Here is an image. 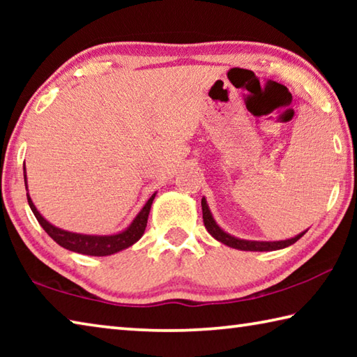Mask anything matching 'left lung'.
Returning <instances> with one entry per match:
<instances>
[{
	"label": "left lung",
	"instance_id": "1",
	"mask_svg": "<svg viewBox=\"0 0 357 357\" xmlns=\"http://www.w3.org/2000/svg\"><path fill=\"white\" fill-rule=\"evenodd\" d=\"M202 209H203V222L204 227H206L208 233L211 236L215 238L219 243L225 244L228 247H233V249L238 250H250V252H271V250H279V249H285V247L294 244L296 241L301 239L304 236L305 231L299 233L298 236H294L291 239H285V241H273V243H268V241H245V239H239L234 238L231 234H228L223 231V229L217 225L213 214H211L209 206L206 203V198H202Z\"/></svg>",
	"mask_w": 357,
	"mask_h": 357
}]
</instances>
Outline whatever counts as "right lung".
<instances>
[{
    "instance_id": "right-lung-1",
    "label": "right lung",
    "mask_w": 357,
    "mask_h": 357,
    "mask_svg": "<svg viewBox=\"0 0 357 357\" xmlns=\"http://www.w3.org/2000/svg\"><path fill=\"white\" fill-rule=\"evenodd\" d=\"M25 187L28 190V184H26V172L25 174ZM28 197V204L31 208L33 214L36 215V219L40 223V227L45 229V233L50 236L56 244H59L64 249H68L70 252H77V253H83V255H91V257H107V255H113L119 250H124L130 247L132 244H135L138 239L143 236L144 228H146L148 223V215H149V209L151 204H153V200L155 197V193L151 195L146 204L142 208L140 213L137 214L134 222L118 234H108V236H96V234H80V233H72V231H66V229L58 228L55 225H52L50 222H47L44 217L40 215V213L36 209L34 203L31 202V197L29 193H26Z\"/></svg>"
}]
</instances>
